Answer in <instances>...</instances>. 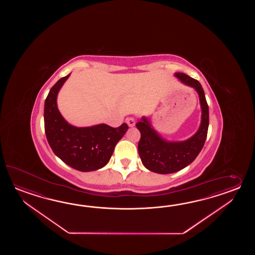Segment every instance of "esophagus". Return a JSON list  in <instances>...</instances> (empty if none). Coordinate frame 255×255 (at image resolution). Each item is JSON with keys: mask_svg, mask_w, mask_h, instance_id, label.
Segmentation results:
<instances>
[{"mask_svg": "<svg viewBox=\"0 0 255 255\" xmlns=\"http://www.w3.org/2000/svg\"><path fill=\"white\" fill-rule=\"evenodd\" d=\"M127 123H128V125L130 128H132V127H134L135 124V120L134 118H128V119H127Z\"/></svg>", "mask_w": 255, "mask_h": 255, "instance_id": "obj_1", "label": "esophagus"}]
</instances>
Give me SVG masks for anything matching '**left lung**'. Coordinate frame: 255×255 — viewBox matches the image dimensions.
Returning a JSON list of instances; mask_svg holds the SVG:
<instances>
[{
    "instance_id": "left-lung-1",
    "label": "left lung",
    "mask_w": 255,
    "mask_h": 255,
    "mask_svg": "<svg viewBox=\"0 0 255 255\" xmlns=\"http://www.w3.org/2000/svg\"><path fill=\"white\" fill-rule=\"evenodd\" d=\"M174 76L198 93L201 109V125L195 134L186 140H167L152 127L149 120L142 117L135 124L141 134L138 154L143 165L155 173H174L190 165L204 146L208 133L209 107L200 82L183 73H175Z\"/></svg>"
}]
</instances>
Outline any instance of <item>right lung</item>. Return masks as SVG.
Listing matches in <instances>:
<instances>
[{
	"instance_id": "add662e5",
	"label": "right lung",
	"mask_w": 255,
	"mask_h": 255,
	"mask_svg": "<svg viewBox=\"0 0 255 255\" xmlns=\"http://www.w3.org/2000/svg\"><path fill=\"white\" fill-rule=\"evenodd\" d=\"M70 74L59 79L49 91L44 102V130L54 154L71 168L87 172L98 170L109 163L117 143L128 129L107 124L77 128L63 118L57 107V96Z\"/></svg>"
}]
</instances>
